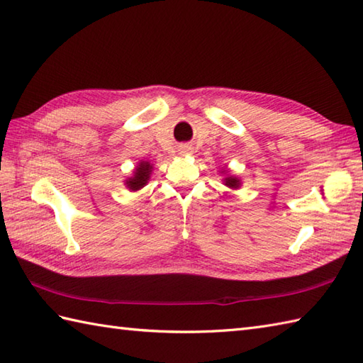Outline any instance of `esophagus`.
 <instances>
[{"label": "esophagus", "instance_id": "esophagus-1", "mask_svg": "<svg viewBox=\"0 0 363 363\" xmlns=\"http://www.w3.org/2000/svg\"><path fill=\"white\" fill-rule=\"evenodd\" d=\"M190 146L189 145H184V146H181V148H179V151H181V154H189L190 152Z\"/></svg>", "mask_w": 363, "mask_h": 363}]
</instances>
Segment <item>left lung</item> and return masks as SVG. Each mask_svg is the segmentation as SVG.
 I'll list each match as a JSON object with an SVG mask.
<instances>
[{
    "label": "left lung",
    "instance_id": "obj_1",
    "mask_svg": "<svg viewBox=\"0 0 363 363\" xmlns=\"http://www.w3.org/2000/svg\"><path fill=\"white\" fill-rule=\"evenodd\" d=\"M221 173H225V177H223V184H225L226 187H229V189H233V190H237L238 187L242 186V181L238 179L237 176H234V174H230L229 173V169L228 168H225L223 169Z\"/></svg>",
    "mask_w": 363,
    "mask_h": 363
}]
</instances>
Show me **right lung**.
I'll return each instance as SVG.
<instances>
[{"mask_svg": "<svg viewBox=\"0 0 363 363\" xmlns=\"http://www.w3.org/2000/svg\"><path fill=\"white\" fill-rule=\"evenodd\" d=\"M151 173H152V164L150 160L138 162L137 167L134 168L133 174H130L125 181L126 189H129L130 191H137V190L143 189L150 181Z\"/></svg>", "mask_w": 363, "mask_h": 363, "instance_id": "obj_1", "label": "right lung"}]
</instances>
